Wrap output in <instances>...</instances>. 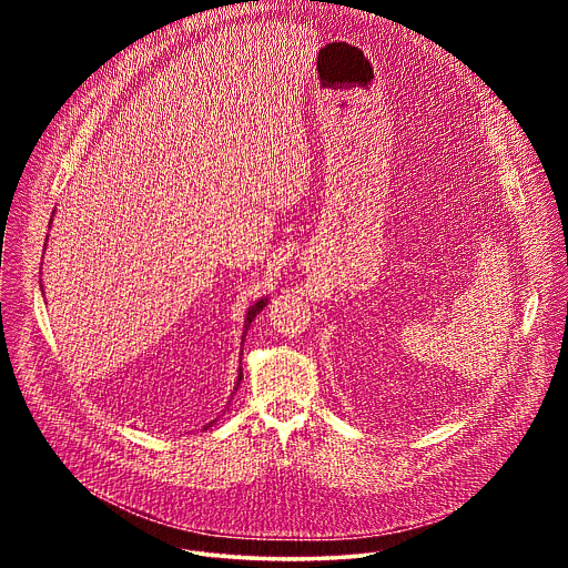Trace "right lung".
<instances>
[{
  "mask_svg": "<svg viewBox=\"0 0 568 568\" xmlns=\"http://www.w3.org/2000/svg\"><path fill=\"white\" fill-rule=\"evenodd\" d=\"M267 305V298H261V301H256L250 310H247V316H245V333H242V337H247V331H250V326H252V321L256 318V314H261L263 312V307ZM242 342H245V339H242ZM240 379H242V368L237 371V382H235V388L240 386ZM233 388V390H235ZM215 423V420H213ZM213 423H209L204 429H209V427H213Z\"/></svg>",
  "mask_w": 568,
  "mask_h": 568,
  "instance_id": "add662e5",
  "label": "right lung"
}]
</instances>
